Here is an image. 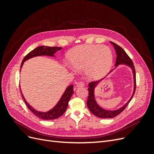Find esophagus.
I'll return each instance as SVG.
<instances>
[{"instance_id": "esophagus-1", "label": "esophagus", "mask_w": 154, "mask_h": 154, "mask_svg": "<svg viewBox=\"0 0 154 154\" xmlns=\"http://www.w3.org/2000/svg\"><path fill=\"white\" fill-rule=\"evenodd\" d=\"M83 86H84V83H83L82 82H78V83H77V84H76V87L77 88L82 87H83Z\"/></svg>"}]
</instances>
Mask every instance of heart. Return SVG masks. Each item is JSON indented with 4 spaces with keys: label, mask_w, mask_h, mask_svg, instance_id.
Here are the masks:
<instances>
[{
    "label": "heart",
    "mask_w": 154,
    "mask_h": 154,
    "mask_svg": "<svg viewBox=\"0 0 154 154\" xmlns=\"http://www.w3.org/2000/svg\"><path fill=\"white\" fill-rule=\"evenodd\" d=\"M68 60L72 71H82L89 80L103 77L112 67L113 57L110 49L100 45H80L70 51Z\"/></svg>",
    "instance_id": "1"
}]
</instances>
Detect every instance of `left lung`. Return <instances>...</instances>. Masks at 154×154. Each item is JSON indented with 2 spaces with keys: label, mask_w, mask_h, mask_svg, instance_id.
<instances>
[{
  "label": "left lung",
  "mask_w": 154,
  "mask_h": 154,
  "mask_svg": "<svg viewBox=\"0 0 154 154\" xmlns=\"http://www.w3.org/2000/svg\"><path fill=\"white\" fill-rule=\"evenodd\" d=\"M111 44H112L114 45V49L116 51V64H115V68L112 70V71L108 74H109L113 70L117 68L120 64H125L126 66H128L131 69L133 74V78H134V89L133 90V94L131 97V98L129 100V101L126 103L123 106L121 107L119 109H118L116 110H113L111 111V110H106L103 108H102L100 107L97 103L95 100V95L94 92H95V88L97 86V85L99 84L100 82H101L108 75L103 78L101 80L99 81H96V82H92L89 83L88 84V99L87 101V105L88 106V109L91 112L92 114H94V116H97L100 118H112L117 116L119 115L121 112L125 110V109L127 107L128 104L130 103V101H131L132 98L134 96L135 91H136V71H135V68L134 66V63L132 61V60L130 58V57L128 56V54L126 53L125 51L116 44L112 42H110Z\"/></svg>",
  "instance_id": "left-lung-1"
}]
</instances>
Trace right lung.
Returning <instances> with one entry per match:
<instances>
[{
	"mask_svg": "<svg viewBox=\"0 0 154 154\" xmlns=\"http://www.w3.org/2000/svg\"><path fill=\"white\" fill-rule=\"evenodd\" d=\"M62 49V48L49 47V46H45V45H42V46H39V47H37L35 49L31 51V52H29L24 58L21 63L20 68H22L23 64H24V62H26V60L35 57H38V56H48V57H55L54 54L57 53V51H60ZM20 89L22 93L23 99H24L27 106L28 107V109L35 115H36L37 117L45 120L55 119L60 118L61 116H62L64 114L65 112H66L67 108L69 101L74 93L73 85H71L68 86L66 88V89L65 90L63 94H62L61 97H60V99L58 101V103L55 105V106L53 109H50L47 112H40L35 110L33 107H32L28 103H27V101L25 99L24 96L22 94L20 88Z\"/></svg>",
	"mask_w": 154,
	"mask_h": 154,
	"instance_id": "right-lung-1",
	"label": "right lung"
}]
</instances>
